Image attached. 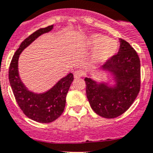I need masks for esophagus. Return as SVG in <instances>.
<instances>
[{
  "instance_id": "esophagus-1",
  "label": "esophagus",
  "mask_w": 153,
  "mask_h": 153,
  "mask_svg": "<svg viewBox=\"0 0 153 153\" xmlns=\"http://www.w3.org/2000/svg\"><path fill=\"white\" fill-rule=\"evenodd\" d=\"M74 77L75 78H79L81 77L82 76H83V72L80 71V70H77V71H75L74 74Z\"/></svg>"
}]
</instances>
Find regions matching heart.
<instances>
[{"instance_id":"b5f03b06","label":"heart","mask_w":153,"mask_h":153,"mask_svg":"<svg viewBox=\"0 0 153 153\" xmlns=\"http://www.w3.org/2000/svg\"><path fill=\"white\" fill-rule=\"evenodd\" d=\"M88 45L94 48V60L105 62L116 55L118 50V45L113 40L108 39L107 36L99 33H94L88 37Z\"/></svg>"}]
</instances>
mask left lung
Masks as SVG:
<instances>
[{"mask_svg":"<svg viewBox=\"0 0 153 153\" xmlns=\"http://www.w3.org/2000/svg\"><path fill=\"white\" fill-rule=\"evenodd\" d=\"M119 52L105 62L102 69L110 72L113 87L85 77L86 94L91 107L100 117H119L133 104L141 87V64L137 52L128 42L120 39Z\"/></svg>","mask_w":153,"mask_h":153,"instance_id":"1","label":"left lung"}]
</instances>
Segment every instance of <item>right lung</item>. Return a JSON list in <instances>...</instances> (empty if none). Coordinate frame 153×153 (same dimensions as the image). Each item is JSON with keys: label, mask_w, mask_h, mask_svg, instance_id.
Returning <instances> with one entry per match:
<instances>
[{"label": "right lung", "mask_w": 153, "mask_h": 153, "mask_svg": "<svg viewBox=\"0 0 153 153\" xmlns=\"http://www.w3.org/2000/svg\"><path fill=\"white\" fill-rule=\"evenodd\" d=\"M52 29L53 25L39 29L25 39L14 54L8 71L10 85L19 106L30 119L42 123H51L58 119L63 113L66 94L74 80V75L70 73L59 80L49 91L36 94L29 91L20 79L18 62L20 54L26 47L40 35L48 33Z\"/></svg>", "instance_id": "obj_1"}]
</instances>
